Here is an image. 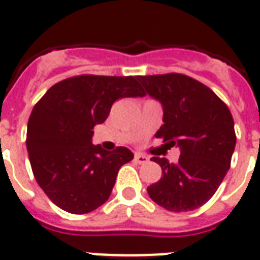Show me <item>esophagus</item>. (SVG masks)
<instances>
[{
    "instance_id": "obj_1",
    "label": "esophagus",
    "mask_w": 260,
    "mask_h": 260,
    "mask_svg": "<svg viewBox=\"0 0 260 260\" xmlns=\"http://www.w3.org/2000/svg\"><path fill=\"white\" fill-rule=\"evenodd\" d=\"M134 159H136V162L137 164H147L150 161L148 156L144 155V154H140V152H137V154L134 155Z\"/></svg>"
}]
</instances>
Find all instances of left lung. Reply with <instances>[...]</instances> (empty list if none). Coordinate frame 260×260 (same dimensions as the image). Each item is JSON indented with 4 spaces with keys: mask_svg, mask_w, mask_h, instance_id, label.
Returning a JSON list of instances; mask_svg holds the SVG:
<instances>
[{
    "mask_svg": "<svg viewBox=\"0 0 260 260\" xmlns=\"http://www.w3.org/2000/svg\"><path fill=\"white\" fill-rule=\"evenodd\" d=\"M145 93L164 108V124L155 137L180 148L179 161L159 164L162 178L147 187L150 198L169 211H189L213 198L231 165L237 136L228 106L192 77L178 73L139 75Z\"/></svg>",
    "mask_w": 260,
    "mask_h": 260,
    "instance_id": "left-lung-1",
    "label": "left lung"
}]
</instances>
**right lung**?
<instances>
[{"instance_id": "obj_1", "label": "right lung", "mask_w": 260, "mask_h": 260, "mask_svg": "<svg viewBox=\"0 0 260 260\" xmlns=\"http://www.w3.org/2000/svg\"><path fill=\"white\" fill-rule=\"evenodd\" d=\"M137 77L82 74L51 86L29 116L26 148L33 175L46 196L73 214L93 211L109 199L126 147L106 151L91 143L117 99L144 96Z\"/></svg>"}]
</instances>
